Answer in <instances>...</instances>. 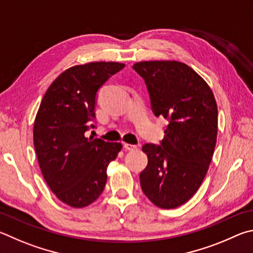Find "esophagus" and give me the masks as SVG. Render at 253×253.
<instances>
[{
  "label": "esophagus",
  "mask_w": 253,
  "mask_h": 253,
  "mask_svg": "<svg viewBox=\"0 0 253 253\" xmlns=\"http://www.w3.org/2000/svg\"><path fill=\"white\" fill-rule=\"evenodd\" d=\"M123 147H124V149H126V150H129V151H133V150H135L136 148H138L135 144H129V143H124Z\"/></svg>",
  "instance_id": "obj_1"
}]
</instances>
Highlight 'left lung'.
Returning <instances> with one entry per match:
<instances>
[{
	"mask_svg": "<svg viewBox=\"0 0 253 253\" xmlns=\"http://www.w3.org/2000/svg\"><path fill=\"white\" fill-rule=\"evenodd\" d=\"M156 117L165 118V139L145 143L148 166L140 173L142 191L154 205L173 209L200 187L213 156L218 108L211 88L196 71L176 61L139 62Z\"/></svg>",
	"mask_w": 253,
	"mask_h": 253,
	"instance_id": "1",
	"label": "left lung"
}]
</instances>
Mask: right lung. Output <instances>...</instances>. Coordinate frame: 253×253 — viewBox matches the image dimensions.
<instances>
[{
    "label": "right lung",
    "mask_w": 253,
    "mask_h": 253,
    "mask_svg": "<svg viewBox=\"0 0 253 253\" xmlns=\"http://www.w3.org/2000/svg\"><path fill=\"white\" fill-rule=\"evenodd\" d=\"M117 62L72 66L55 79L44 94L34 122L33 141L40 169L62 202L83 208L99 198L106 168L122 145L86 138L94 129L97 92L121 71Z\"/></svg>",
    "instance_id": "1"
}]
</instances>
